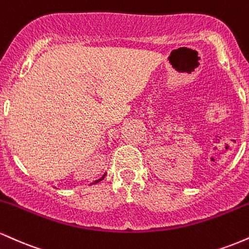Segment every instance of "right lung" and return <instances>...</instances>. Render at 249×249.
Returning <instances> with one entry per match:
<instances>
[{"label":"right lung","instance_id":"1","mask_svg":"<svg viewBox=\"0 0 249 249\" xmlns=\"http://www.w3.org/2000/svg\"><path fill=\"white\" fill-rule=\"evenodd\" d=\"M105 176H107V173H104V174H103V176L101 177V178H99V179H97V180H95V181H93V182H91V184H95V182H99V181H102V180L105 178Z\"/></svg>","mask_w":249,"mask_h":249}]
</instances>
